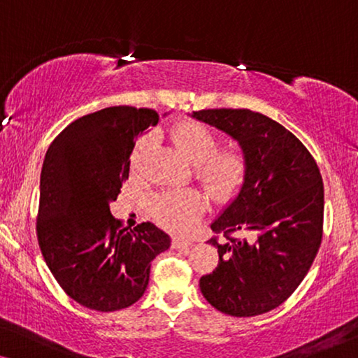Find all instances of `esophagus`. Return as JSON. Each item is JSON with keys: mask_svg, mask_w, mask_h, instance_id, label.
<instances>
[{"mask_svg": "<svg viewBox=\"0 0 358 358\" xmlns=\"http://www.w3.org/2000/svg\"><path fill=\"white\" fill-rule=\"evenodd\" d=\"M192 241H189V239H180V238H174L173 239V248L174 249H184V248H190L192 246Z\"/></svg>", "mask_w": 358, "mask_h": 358, "instance_id": "obj_1", "label": "esophagus"}]
</instances>
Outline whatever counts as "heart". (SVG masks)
<instances>
[{
    "instance_id": "heart-1",
    "label": "heart",
    "mask_w": 358,
    "mask_h": 358,
    "mask_svg": "<svg viewBox=\"0 0 358 358\" xmlns=\"http://www.w3.org/2000/svg\"><path fill=\"white\" fill-rule=\"evenodd\" d=\"M174 143L195 166L197 179L217 200L234 197L246 180L249 161L243 148L227 146L218 150V135L210 127L194 120H184L171 130ZM155 145L151 134L141 135L131 150L130 171L140 176L145 161ZM207 200L199 190L182 189L163 192L151 200V213L161 227L184 233L192 229L202 218Z\"/></svg>"
}]
</instances>
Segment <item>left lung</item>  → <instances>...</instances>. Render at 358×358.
<instances>
[{
	"label": "left lung",
	"instance_id": "1",
	"mask_svg": "<svg viewBox=\"0 0 358 358\" xmlns=\"http://www.w3.org/2000/svg\"><path fill=\"white\" fill-rule=\"evenodd\" d=\"M192 115L238 140L249 161L238 197L212 223L208 243L218 248L220 261L200 278V290L224 315H262L296 290L320 251V168L292 131L259 112L203 109Z\"/></svg>",
	"mask_w": 358,
	"mask_h": 358
}]
</instances>
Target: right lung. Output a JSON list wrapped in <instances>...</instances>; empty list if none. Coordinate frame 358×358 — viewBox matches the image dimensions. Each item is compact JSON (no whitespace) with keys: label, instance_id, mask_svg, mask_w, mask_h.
<instances>
[{"label":"right lung","instance_id":"1","mask_svg":"<svg viewBox=\"0 0 358 358\" xmlns=\"http://www.w3.org/2000/svg\"><path fill=\"white\" fill-rule=\"evenodd\" d=\"M158 120L151 109L106 107L71 122L47 150L38 246L63 292L90 310L117 311L138 301L151 261L171 244L150 222L122 228L109 207L129 179L136 135Z\"/></svg>","mask_w":358,"mask_h":358}]
</instances>
